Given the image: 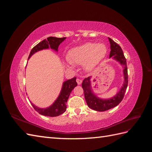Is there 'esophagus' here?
I'll return each mask as SVG.
<instances>
[{"instance_id":"esophagus-1","label":"esophagus","mask_w":152,"mask_h":152,"mask_svg":"<svg viewBox=\"0 0 152 152\" xmlns=\"http://www.w3.org/2000/svg\"><path fill=\"white\" fill-rule=\"evenodd\" d=\"M76 81H77V84H79V85L81 84H82V80L81 79H79V78H77V80H76Z\"/></svg>"}]
</instances>
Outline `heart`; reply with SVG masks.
I'll return each instance as SVG.
<instances>
[{"mask_svg": "<svg viewBox=\"0 0 152 152\" xmlns=\"http://www.w3.org/2000/svg\"><path fill=\"white\" fill-rule=\"evenodd\" d=\"M106 54L107 48L103 44L87 42L69 50L67 59L73 64L85 63L87 68L91 69L102 60Z\"/></svg>", "mask_w": 152, "mask_h": 152, "instance_id": "heart-1", "label": "heart"}]
</instances>
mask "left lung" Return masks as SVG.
<instances>
[{"label": "left lung", "instance_id": "1", "mask_svg": "<svg viewBox=\"0 0 152 152\" xmlns=\"http://www.w3.org/2000/svg\"><path fill=\"white\" fill-rule=\"evenodd\" d=\"M110 43V58L113 57L124 66V82L121 91L115 96L113 98L110 99H102L96 97L93 94L91 90V77L86 78L82 83V89L84 90V97L87 106L91 109L98 112H104L108 110L116 107L123 99L128 84V73L126 59L124 56L123 50L117 43L108 38Z\"/></svg>", "mask_w": 152, "mask_h": 152}]
</instances>
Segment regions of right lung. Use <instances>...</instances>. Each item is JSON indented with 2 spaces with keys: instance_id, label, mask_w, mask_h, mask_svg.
<instances>
[{
  "instance_id": "obj_1",
  "label": "right lung",
  "mask_w": 152,
  "mask_h": 152,
  "mask_svg": "<svg viewBox=\"0 0 152 152\" xmlns=\"http://www.w3.org/2000/svg\"><path fill=\"white\" fill-rule=\"evenodd\" d=\"M66 37L63 38H57L54 37H49L47 39H44L41 41L38 44H37L31 50L30 53L29 54L28 59L30 58L32 54H34L38 50L48 49L50 48L51 49L58 50L59 45L63 41H64ZM77 86L76 82V77H73V79L68 80L64 82L63 84V87L61 91L59 94L58 99L55 101V102L48 108H39L35 107L34 104L31 103L34 108L37 112L41 115H43L48 117H56L59 115L65 112L66 110V102L70 96L72 91L74 89V87Z\"/></svg>"
}]
</instances>
